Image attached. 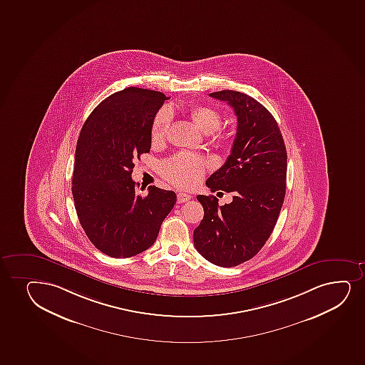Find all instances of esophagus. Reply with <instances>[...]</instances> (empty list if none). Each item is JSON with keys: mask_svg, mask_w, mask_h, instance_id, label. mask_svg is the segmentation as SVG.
Segmentation results:
<instances>
[{"mask_svg": "<svg viewBox=\"0 0 365 365\" xmlns=\"http://www.w3.org/2000/svg\"><path fill=\"white\" fill-rule=\"evenodd\" d=\"M189 200H191V195H189V193H178V203H184V202H187Z\"/></svg>", "mask_w": 365, "mask_h": 365, "instance_id": "34e87169", "label": "esophagus"}]
</instances>
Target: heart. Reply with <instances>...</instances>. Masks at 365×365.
I'll list each match as a JSON object with an SVG mask.
<instances>
[{
	"mask_svg": "<svg viewBox=\"0 0 365 365\" xmlns=\"http://www.w3.org/2000/svg\"><path fill=\"white\" fill-rule=\"evenodd\" d=\"M193 120L205 133L218 130L222 124V114L208 106H198L191 110ZM173 112L169 107L160 108L152 122L151 138L153 143L162 141L172 123ZM208 168V160L205 157L192 152H179L178 155L164 160L160 165L162 175L179 187H191L201 180Z\"/></svg>",
	"mask_w": 365,
	"mask_h": 365,
	"instance_id": "obj_1",
	"label": "heart"
}]
</instances>
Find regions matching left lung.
<instances>
[{
  "label": "left lung",
  "instance_id": "1",
  "mask_svg": "<svg viewBox=\"0 0 365 365\" xmlns=\"http://www.w3.org/2000/svg\"><path fill=\"white\" fill-rule=\"evenodd\" d=\"M210 97L227 102L237 131L227 162L205 181L212 192L232 193V202L198 195L205 217L193 243L205 259L231 268L251 259L277 224L286 193L287 153L275 118L246 93L222 90Z\"/></svg>",
  "mask_w": 365,
  "mask_h": 365
}]
</instances>
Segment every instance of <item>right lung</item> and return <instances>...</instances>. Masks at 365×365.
I'll list each match as a JSON object with an SVG mask.
<instances>
[{
  "label": "right lung",
  "instance_id": "right-lung-1",
  "mask_svg": "<svg viewBox=\"0 0 365 365\" xmlns=\"http://www.w3.org/2000/svg\"><path fill=\"white\" fill-rule=\"evenodd\" d=\"M168 98L124 88L102 101L80 131L71 192L85 234L107 256L128 258L151 247L176 203L174 191L155 186L138 195L131 179L134 160L151 150L152 122Z\"/></svg>",
  "mask_w": 365,
  "mask_h": 365
}]
</instances>
